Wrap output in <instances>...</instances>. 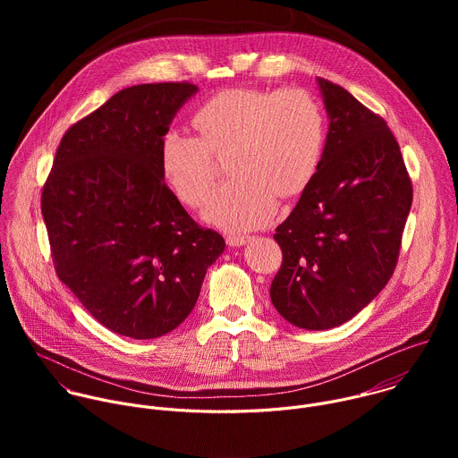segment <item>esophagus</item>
<instances>
[{"label": "esophagus", "instance_id": "1", "mask_svg": "<svg viewBox=\"0 0 458 458\" xmlns=\"http://www.w3.org/2000/svg\"><path fill=\"white\" fill-rule=\"evenodd\" d=\"M248 241V235H241V233H228L226 235V244L232 246V248H239L242 244H246Z\"/></svg>", "mask_w": 458, "mask_h": 458}]
</instances>
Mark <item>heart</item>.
Here are the masks:
<instances>
[{"mask_svg":"<svg viewBox=\"0 0 458 458\" xmlns=\"http://www.w3.org/2000/svg\"><path fill=\"white\" fill-rule=\"evenodd\" d=\"M198 138L166 130L159 166L177 198L198 208L216 181V161L226 157L223 184L205 207V219L242 232L267 225L283 198L301 193L317 172L324 147V117L302 89H228L191 115Z\"/></svg>","mask_w":458,"mask_h":458,"instance_id":"1","label":"heart"}]
</instances>
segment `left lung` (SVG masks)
Here are the masks:
<instances>
[{"instance_id": "obj_1", "label": "left lung", "mask_w": 458, "mask_h": 458, "mask_svg": "<svg viewBox=\"0 0 458 458\" xmlns=\"http://www.w3.org/2000/svg\"><path fill=\"white\" fill-rule=\"evenodd\" d=\"M328 136L310 184L276 230L283 265L276 310L302 330L355 317L395 270L413 188L386 121L343 87L317 78Z\"/></svg>"}]
</instances>
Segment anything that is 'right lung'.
Instances as JSON below:
<instances>
[{"instance_id": "right-lung-1", "label": "right lung", "mask_w": 458, "mask_h": 458, "mask_svg": "<svg viewBox=\"0 0 458 458\" xmlns=\"http://www.w3.org/2000/svg\"><path fill=\"white\" fill-rule=\"evenodd\" d=\"M199 89L148 83L114 94L63 136L41 193L55 274L105 328L130 339L175 330L225 239L166 186L159 143Z\"/></svg>"}]
</instances>
